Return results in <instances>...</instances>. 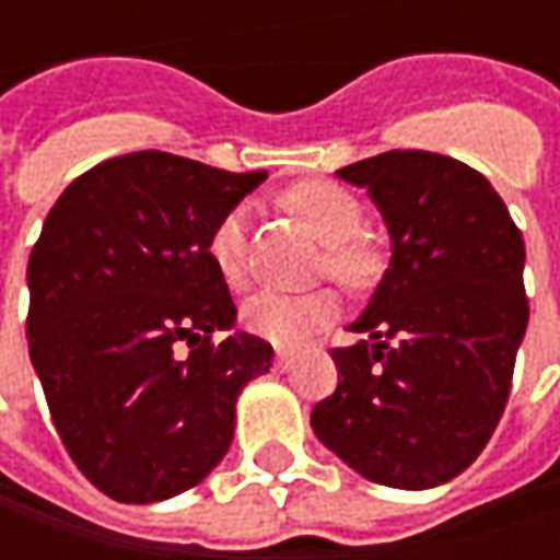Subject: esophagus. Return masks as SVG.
<instances>
[{"instance_id": "1", "label": "esophagus", "mask_w": 560, "mask_h": 560, "mask_svg": "<svg viewBox=\"0 0 560 560\" xmlns=\"http://www.w3.org/2000/svg\"><path fill=\"white\" fill-rule=\"evenodd\" d=\"M273 364H277V371H290V368H292V352H283V349H277V358H273Z\"/></svg>"}]
</instances>
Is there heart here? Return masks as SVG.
Returning a JSON list of instances; mask_svg holds the SVG:
<instances>
[{"mask_svg":"<svg viewBox=\"0 0 560 560\" xmlns=\"http://www.w3.org/2000/svg\"><path fill=\"white\" fill-rule=\"evenodd\" d=\"M290 205L324 243V265L334 280L346 287H364L376 273V252L361 243L364 208L355 196L330 180H305L287 192ZM248 202L233 205L208 233V258L226 287L243 290L248 283ZM336 317V299L327 290L314 292H258L243 308L248 334L273 346H299L314 330Z\"/></svg>","mask_w":560,"mask_h":560,"instance_id":"b5f03b06","label":"heart"}]
</instances>
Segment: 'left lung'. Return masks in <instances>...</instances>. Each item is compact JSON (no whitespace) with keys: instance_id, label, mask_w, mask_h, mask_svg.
Returning <instances> with one entry per match:
<instances>
[{"instance_id":"obj_1","label":"left lung","mask_w":560,"mask_h":560,"mask_svg":"<svg viewBox=\"0 0 560 560\" xmlns=\"http://www.w3.org/2000/svg\"><path fill=\"white\" fill-rule=\"evenodd\" d=\"M336 177L368 189L393 258L349 327L368 339L330 352L339 383L312 427L361 477L433 489L477 462L505 411L529 320L524 236L448 155L393 149Z\"/></svg>"}]
</instances>
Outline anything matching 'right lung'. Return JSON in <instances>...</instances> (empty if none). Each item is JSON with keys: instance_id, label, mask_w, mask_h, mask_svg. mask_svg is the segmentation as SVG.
<instances>
[{"instance_id": "add662e5", "label": "right lung", "mask_w": 560, "mask_h": 560, "mask_svg": "<svg viewBox=\"0 0 560 560\" xmlns=\"http://www.w3.org/2000/svg\"><path fill=\"white\" fill-rule=\"evenodd\" d=\"M265 177L149 149L90 167L46 214L27 261L33 371L71 462L115 502L202 483L243 386L268 374L273 349L233 330L208 258L211 226Z\"/></svg>"}]
</instances>
